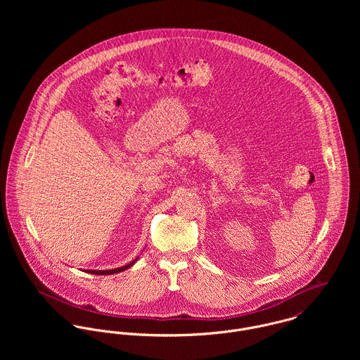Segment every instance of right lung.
Returning <instances> with one entry per match:
<instances>
[{"label": "right lung", "mask_w": 360, "mask_h": 360, "mask_svg": "<svg viewBox=\"0 0 360 360\" xmlns=\"http://www.w3.org/2000/svg\"><path fill=\"white\" fill-rule=\"evenodd\" d=\"M137 260V259H136ZM136 260L130 262L129 264H124L123 267H117V269H112V270H87V273H91V274H113V273H119V271H123L126 269H129L130 266H133L136 263Z\"/></svg>", "instance_id": "add662e5"}]
</instances>
